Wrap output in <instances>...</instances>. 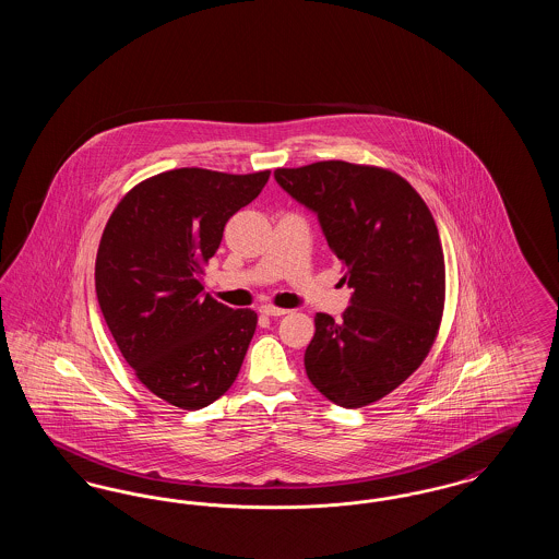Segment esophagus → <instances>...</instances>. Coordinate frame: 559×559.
<instances>
[{
	"label": "esophagus",
	"mask_w": 559,
	"mask_h": 559,
	"mask_svg": "<svg viewBox=\"0 0 559 559\" xmlns=\"http://www.w3.org/2000/svg\"><path fill=\"white\" fill-rule=\"evenodd\" d=\"M260 312H262L264 317H272V319H278V317H285V314H287L285 308H276V306H270V304L262 306Z\"/></svg>",
	"instance_id": "1"
}]
</instances>
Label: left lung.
I'll return each instance as SVG.
<instances>
[{
	"label": "left lung",
	"instance_id": "1",
	"mask_svg": "<svg viewBox=\"0 0 559 559\" xmlns=\"http://www.w3.org/2000/svg\"><path fill=\"white\" fill-rule=\"evenodd\" d=\"M274 180L317 215L352 289L344 319L319 312L304 365L320 394L360 408L388 396L436 340L444 255L424 199L388 169L319 160Z\"/></svg>",
	"mask_w": 559,
	"mask_h": 559
}]
</instances>
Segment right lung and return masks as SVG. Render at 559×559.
Masks as SVG:
<instances>
[{"label": "right lung", "instance_id": "add662e5", "mask_svg": "<svg viewBox=\"0 0 559 559\" xmlns=\"http://www.w3.org/2000/svg\"><path fill=\"white\" fill-rule=\"evenodd\" d=\"M267 178L171 169L132 188L108 217L96 258L103 317L138 379L174 406L203 408L239 374L258 314L205 295L201 264Z\"/></svg>", "mask_w": 559, "mask_h": 559}]
</instances>
